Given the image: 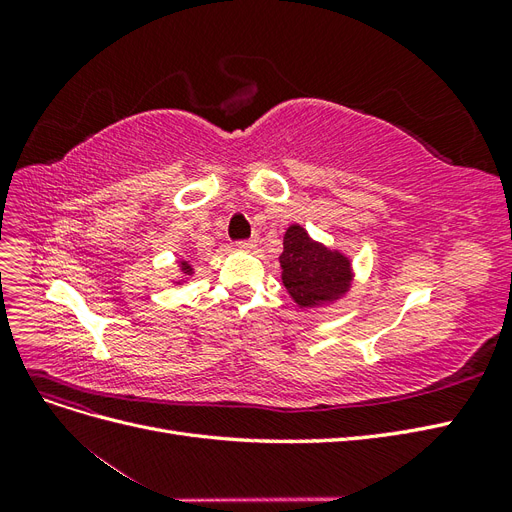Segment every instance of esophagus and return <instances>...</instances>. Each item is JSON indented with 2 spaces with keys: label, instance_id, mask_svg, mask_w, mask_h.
Returning a JSON list of instances; mask_svg holds the SVG:
<instances>
[{
  "label": "esophagus",
  "instance_id": "1",
  "mask_svg": "<svg viewBox=\"0 0 512 512\" xmlns=\"http://www.w3.org/2000/svg\"><path fill=\"white\" fill-rule=\"evenodd\" d=\"M237 245H239V250H243V252H254L256 247H258V239L252 237V239H247V241H239Z\"/></svg>",
  "mask_w": 512,
  "mask_h": 512
}]
</instances>
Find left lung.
Instances as JSON below:
<instances>
[{
    "label": "left lung",
    "instance_id": "obj_1",
    "mask_svg": "<svg viewBox=\"0 0 512 512\" xmlns=\"http://www.w3.org/2000/svg\"><path fill=\"white\" fill-rule=\"evenodd\" d=\"M282 284L301 309H316L342 299L354 282L348 254L316 241L301 224H290L280 256Z\"/></svg>",
    "mask_w": 512,
    "mask_h": 512
}]
</instances>
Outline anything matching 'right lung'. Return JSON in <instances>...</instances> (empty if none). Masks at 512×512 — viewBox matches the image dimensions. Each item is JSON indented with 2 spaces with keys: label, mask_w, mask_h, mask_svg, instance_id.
<instances>
[{
  "label": "right lung",
  "mask_w": 512,
  "mask_h": 512,
  "mask_svg": "<svg viewBox=\"0 0 512 512\" xmlns=\"http://www.w3.org/2000/svg\"><path fill=\"white\" fill-rule=\"evenodd\" d=\"M177 265H179V273H181V277H179V280H173V284H175V286H183V284H188V280H190V277L194 275V267H192V262H190V260H185V258H179Z\"/></svg>",
  "instance_id": "1"
}]
</instances>
